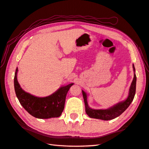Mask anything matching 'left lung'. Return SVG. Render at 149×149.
<instances>
[{
	"label": "left lung",
	"instance_id": "left-lung-1",
	"mask_svg": "<svg viewBox=\"0 0 149 149\" xmlns=\"http://www.w3.org/2000/svg\"><path fill=\"white\" fill-rule=\"evenodd\" d=\"M133 68L134 71V77L133 81L131 82L130 88L129 89L128 95L127 98L122 102L117 103V104L109 107L107 109H93L89 107L88 103V95L82 90L83 98L85 103L86 112L88 116L91 118H95L102 119L103 120H112L119 117L125 110L128 108L131 103L133 102L134 95L136 93V76L135 74V68L134 65H133Z\"/></svg>",
	"mask_w": 149,
	"mask_h": 149
}]
</instances>
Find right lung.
<instances>
[{
  "instance_id": "right-lung-1",
  "label": "right lung",
  "mask_w": 149,
  "mask_h": 149,
  "mask_svg": "<svg viewBox=\"0 0 149 149\" xmlns=\"http://www.w3.org/2000/svg\"><path fill=\"white\" fill-rule=\"evenodd\" d=\"M18 72V68H16L14 86L16 95L23 108L30 115L38 119L60 117L64 109L67 93L74 83L61 86L57 91L49 96L38 97L25 91L21 88L17 79Z\"/></svg>"
}]
</instances>
